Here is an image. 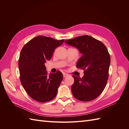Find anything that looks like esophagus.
<instances>
[{"label": "esophagus", "instance_id": "1", "mask_svg": "<svg viewBox=\"0 0 129 129\" xmlns=\"http://www.w3.org/2000/svg\"><path fill=\"white\" fill-rule=\"evenodd\" d=\"M69 75L67 73H63V77H67Z\"/></svg>", "mask_w": 129, "mask_h": 129}]
</instances>
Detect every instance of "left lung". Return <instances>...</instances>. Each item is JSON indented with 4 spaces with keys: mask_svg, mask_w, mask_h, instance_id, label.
<instances>
[{
    "mask_svg": "<svg viewBox=\"0 0 129 129\" xmlns=\"http://www.w3.org/2000/svg\"><path fill=\"white\" fill-rule=\"evenodd\" d=\"M64 42L75 47L82 54L76 67L84 70V76L79 78L73 75V96L84 102L95 99L103 91L108 80L110 57L107 47L102 42L89 36H80Z\"/></svg>",
    "mask_w": 129,
    "mask_h": 129,
    "instance_id": "obj_1",
    "label": "left lung"
}]
</instances>
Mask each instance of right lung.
Here are the masks:
<instances>
[{
	"label": "right lung",
	"instance_id": "1",
	"mask_svg": "<svg viewBox=\"0 0 129 129\" xmlns=\"http://www.w3.org/2000/svg\"><path fill=\"white\" fill-rule=\"evenodd\" d=\"M64 40L38 36L21 50L18 62L21 83L28 95L38 102H48L56 96L63 75L60 71L48 75L45 63Z\"/></svg>",
	"mask_w": 129,
	"mask_h": 129
}]
</instances>
